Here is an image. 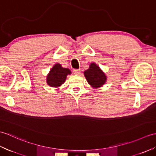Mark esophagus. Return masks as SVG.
<instances>
[{
	"instance_id": "esophagus-1",
	"label": "esophagus",
	"mask_w": 156,
	"mask_h": 156,
	"mask_svg": "<svg viewBox=\"0 0 156 156\" xmlns=\"http://www.w3.org/2000/svg\"><path fill=\"white\" fill-rule=\"evenodd\" d=\"M74 74H80V69H74Z\"/></svg>"
}]
</instances>
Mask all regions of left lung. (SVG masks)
I'll return each instance as SVG.
<instances>
[{
    "mask_svg": "<svg viewBox=\"0 0 156 156\" xmlns=\"http://www.w3.org/2000/svg\"><path fill=\"white\" fill-rule=\"evenodd\" d=\"M84 73L89 84L94 88L102 87L107 80L105 74L94 63L91 64L89 69Z\"/></svg>",
    "mask_w": 156,
    "mask_h": 156,
    "instance_id": "left-lung-1",
    "label": "left lung"
}]
</instances>
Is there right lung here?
Returning a JSON list of instances; mask_svg holds the SVG:
<instances>
[{
    "instance_id": "add662e5",
    "label": "right lung",
    "mask_w": 156,
    "mask_h": 156,
    "mask_svg": "<svg viewBox=\"0 0 156 156\" xmlns=\"http://www.w3.org/2000/svg\"><path fill=\"white\" fill-rule=\"evenodd\" d=\"M71 74L68 68H64L59 64H56L47 76V82L51 87H58L65 82L66 76Z\"/></svg>"
}]
</instances>
